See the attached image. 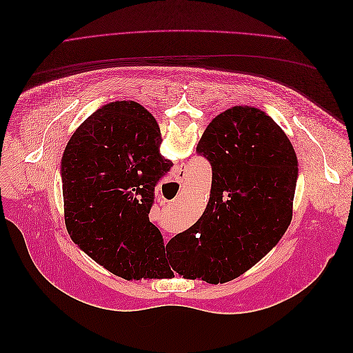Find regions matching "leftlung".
<instances>
[{
    "label": "left lung",
    "instance_id": "8db88e82",
    "mask_svg": "<svg viewBox=\"0 0 353 353\" xmlns=\"http://www.w3.org/2000/svg\"><path fill=\"white\" fill-rule=\"evenodd\" d=\"M212 166L209 203L193 227L166 244L172 271L212 284L237 279L279 243L293 216L294 148L271 117L236 105L213 119L197 144Z\"/></svg>",
    "mask_w": 353,
    "mask_h": 353
}]
</instances>
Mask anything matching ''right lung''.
<instances>
[{
    "label": "right lung",
    "instance_id": "add662e5",
    "mask_svg": "<svg viewBox=\"0 0 353 353\" xmlns=\"http://www.w3.org/2000/svg\"><path fill=\"white\" fill-rule=\"evenodd\" d=\"M143 105H103L73 132L61 157L65 222L72 240L112 274L153 279L165 243L148 219L154 187L172 162Z\"/></svg>",
    "mask_w": 353,
    "mask_h": 353
}]
</instances>
